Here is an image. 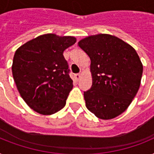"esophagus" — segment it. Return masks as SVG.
<instances>
[{
    "label": "esophagus",
    "instance_id": "obj_1",
    "mask_svg": "<svg viewBox=\"0 0 154 154\" xmlns=\"http://www.w3.org/2000/svg\"><path fill=\"white\" fill-rule=\"evenodd\" d=\"M74 77H75V79L77 80V81H78L80 78V77H81V73H77V74H75Z\"/></svg>",
    "mask_w": 154,
    "mask_h": 154
}]
</instances>
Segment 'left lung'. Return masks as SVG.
<instances>
[{
	"instance_id": "left-lung-1",
	"label": "left lung",
	"mask_w": 154,
	"mask_h": 154,
	"mask_svg": "<svg viewBox=\"0 0 154 154\" xmlns=\"http://www.w3.org/2000/svg\"><path fill=\"white\" fill-rule=\"evenodd\" d=\"M78 46L91 60L93 83L84 92L87 109L103 120L125 111L138 91L143 66L136 50L108 34L90 36Z\"/></svg>"
}]
</instances>
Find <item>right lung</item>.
Wrapping results in <instances>:
<instances>
[{"instance_id": "1", "label": "right lung", "mask_w": 154, "mask_h": 154, "mask_svg": "<svg viewBox=\"0 0 154 154\" xmlns=\"http://www.w3.org/2000/svg\"><path fill=\"white\" fill-rule=\"evenodd\" d=\"M75 42L73 37L49 33L26 42L16 51L13 79L21 97L36 112L50 115L65 107L73 85L63 52Z\"/></svg>"}]
</instances>
